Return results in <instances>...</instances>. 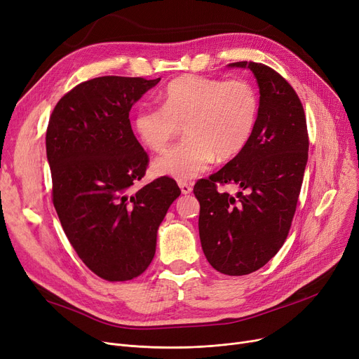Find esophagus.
I'll use <instances>...</instances> for the list:
<instances>
[{
	"label": "esophagus",
	"mask_w": 359,
	"mask_h": 359,
	"mask_svg": "<svg viewBox=\"0 0 359 359\" xmlns=\"http://www.w3.org/2000/svg\"><path fill=\"white\" fill-rule=\"evenodd\" d=\"M179 187H180V191H182L183 195H187V194L192 192V186L189 183H186V182H179Z\"/></svg>",
	"instance_id": "34e87169"
}]
</instances>
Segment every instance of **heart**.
<instances>
[{
    "label": "heart",
    "instance_id": "obj_1",
    "mask_svg": "<svg viewBox=\"0 0 359 359\" xmlns=\"http://www.w3.org/2000/svg\"><path fill=\"white\" fill-rule=\"evenodd\" d=\"M161 107H140L132 128L144 147L160 153L182 130L186 140L153 163L154 173L189 182L215 161L234 158L250 142L259 94L244 80L182 75L161 93Z\"/></svg>",
    "mask_w": 359,
    "mask_h": 359
}]
</instances>
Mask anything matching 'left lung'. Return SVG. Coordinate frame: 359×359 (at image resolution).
<instances>
[{
    "label": "left lung",
    "mask_w": 359,
    "mask_h": 359,
    "mask_svg": "<svg viewBox=\"0 0 359 359\" xmlns=\"http://www.w3.org/2000/svg\"><path fill=\"white\" fill-rule=\"evenodd\" d=\"M249 68L260 93L253 137L238 156L194 186L199 201L202 250L218 272L252 273L285 243L309 157L306 113L291 84L265 64L233 62ZM238 184L236 197L218 185Z\"/></svg>",
    "instance_id": "1"
}]
</instances>
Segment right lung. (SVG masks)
Here are the masks:
<instances>
[{"label": "right lung", "mask_w": 359, "mask_h": 359, "mask_svg": "<svg viewBox=\"0 0 359 359\" xmlns=\"http://www.w3.org/2000/svg\"><path fill=\"white\" fill-rule=\"evenodd\" d=\"M160 79L104 75L56 103L46 129L52 202L75 253L102 279L140 276L156 255L157 230L180 195L172 177L134 192L149 158L129 110Z\"/></svg>", "instance_id": "obj_1"}]
</instances>
